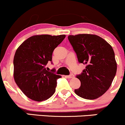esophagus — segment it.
Listing matches in <instances>:
<instances>
[{"label":"esophagus","instance_id":"esophagus-1","mask_svg":"<svg viewBox=\"0 0 125 125\" xmlns=\"http://www.w3.org/2000/svg\"><path fill=\"white\" fill-rule=\"evenodd\" d=\"M73 76H74V75H73L72 73V74H70V75H67V76H65V77L68 78H73Z\"/></svg>","mask_w":125,"mask_h":125}]
</instances>
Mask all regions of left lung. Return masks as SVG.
<instances>
[{"label": "left lung", "instance_id": "8db88e82", "mask_svg": "<svg viewBox=\"0 0 125 125\" xmlns=\"http://www.w3.org/2000/svg\"><path fill=\"white\" fill-rule=\"evenodd\" d=\"M68 39L80 63L86 69L76 78L81 86L75 89L77 95L94 100L108 90L115 76L117 62L113 49L104 39L95 34L69 35Z\"/></svg>", "mask_w": 125, "mask_h": 125}]
</instances>
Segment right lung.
<instances>
[{
	"mask_svg": "<svg viewBox=\"0 0 125 125\" xmlns=\"http://www.w3.org/2000/svg\"><path fill=\"white\" fill-rule=\"evenodd\" d=\"M65 35L41 34L31 36L18 48L13 60L16 83L28 98L46 100L55 92L57 80L61 76L54 73L55 69L46 70L47 64L52 63V53Z\"/></svg>",
	"mask_w": 125,
	"mask_h": 125,
	"instance_id": "1",
	"label": "right lung"
}]
</instances>
